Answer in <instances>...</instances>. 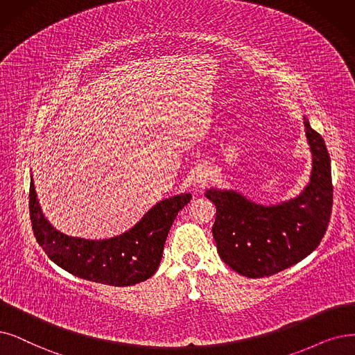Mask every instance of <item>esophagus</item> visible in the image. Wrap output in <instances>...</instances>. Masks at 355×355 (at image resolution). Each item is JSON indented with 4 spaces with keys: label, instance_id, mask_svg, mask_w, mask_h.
Returning a JSON list of instances; mask_svg holds the SVG:
<instances>
[{
    "label": "esophagus",
    "instance_id": "esophagus-1",
    "mask_svg": "<svg viewBox=\"0 0 355 355\" xmlns=\"http://www.w3.org/2000/svg\"><path fill=\"white\" fill-rule=\"evenodd\" d=\"M209 180H211V173L208 168H200L193 176V183L198 188H204Z\"/></svg>",
    "mask_w": 355,
    "mask_h": 355
}]
</instances>
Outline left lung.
Returning a JSON list of instances; mask_svg holds the SVG:
<instances>
[{"label":"left lung","instance_id":"8db88e82","mask_svg":"<svg viewBox=\"0 0 355 355\" xmlns=\"http://www.w3.org/2000/svg\"><path fill=\"white\" fill-rule=\"evenodd\" d=\"M313 168L307 188L279 205H258L234 191L209 189L217 208L212 236L221 259L249 278L271 277L304 259L323 239L331 220L334 187L328 148L304 119Z\"/></svg>","mask_w":355,"mask_h":355}]
</instances>
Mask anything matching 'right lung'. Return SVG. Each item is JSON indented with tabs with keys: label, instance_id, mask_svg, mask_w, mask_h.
<instances>
[{
	"label": "right lung",
	"instance_id": "add662e5",
	"mask_svg": "<svg viewBox=\"0 0 355 355\" xmlns=\"http://www.w3.org/2000/svg\"><path fill=\"white\" fill-rule=\"evenodd\" d=\"M191 193L172 196L154 205L130 232L107 240H86L62 234L42 214L33 180L29 212L35 237L51 261L69 274L102 284L126 287L150 278L159 268L166 237Z\"/></svg>",
	"mask_w": 355,
	"mask_h": 355
}]
</instances>
